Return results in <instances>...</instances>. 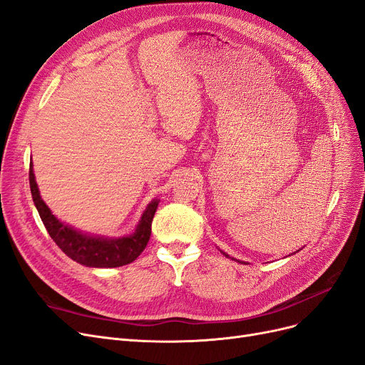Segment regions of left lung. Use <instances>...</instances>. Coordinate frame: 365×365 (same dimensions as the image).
<instances>
[{
	"mask_svg": "<svg viewBox=\"0 0 365 365\" xmlns=\"http://www.w3.org/2000/svg\"><path fill=\"white\" fill-rule=\"evenodd\" d=\"M220 252H222V250H220ZM222 253H224V252H222ZM224 255H225V257H228V255H227V253H224ZM228 258H230V257H228ZM232 259H234V258H232ZM239 262H240V261H239Z\"/></svg>",
	"mask_w": 365,
	"mask_h": 365,
	"instance_id": "8db88e82",
	"label": "left lung"
}]
</instances>
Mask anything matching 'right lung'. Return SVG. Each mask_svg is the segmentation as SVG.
Segmentation results:
<instances>
[{"mask_svg": "<svg viewBox=\"0 0 365 365\" xmlns=\"http://www.w3.org/2000/svg\"><path fill=\"white\" fill-rule=\"evenodd\" d=\"M29 186L31 195L38 210L43 224L52 237L58 247L73 261L95 268H112L120 267L137 259L145 250L152 231V220L160 201H152L141 216L140 224L134 234L122 237V239H103V237H91L78 232L71 227L62 224L51 209L41 200L36 183L33 163L29 164Z\"/></svg>", "mask_w": 365, "mask_h": 365, "instance_id": "add662e5", "label": "right lung"}]
</instances>
